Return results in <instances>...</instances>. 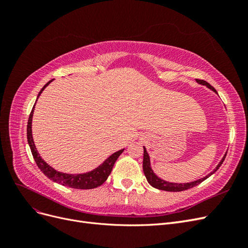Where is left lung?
Instances as JSON below:
<instances>
[{"mask_svg":"<svg viewBox=\"0 0 248 248\" xmlns=\"http://www.w3.org/2000/svg\"><path fill=\"white\" fill-rule=\"evenodd\" d=\"M197 81L199 82V84L205 85V86H207L209 89H211L212 91L216 92V90H215L211 85L208 84V82H207L206 80L197 79ZM216 93H217V92H216ZM226 156H227V153H226V155L223 156V158L221 159V161L218 163V166H217V167L215 168V170H214L212 172H210L209 175H207V176L204 177V178L199 179V180H197V181H193V182H190V183H183V184H182V183H170V182L164 181V180L158 178V177H157V176L154 174L152 169H151V167H150L149 154H148V152H147L146 148L144 147V160H142V170H144V174H145V176H146V178H147V181L149 182L150 185H152L153 187H155V188L160 189V190H166V191H174V192H175V191H183V190H186V189L192 188V187L201 184L202 181H205V180H206L207 178H209L210 176H211V175L213 174V172H215L217 170L219 169V167L222 164L224 158H226Z\"/></svg>","mask_w":248,"mask_h":248,"instance_id":"8db88e82","label":"left lung"}]
</instances>
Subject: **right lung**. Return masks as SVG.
Instances as JSON below:
<instances>
[{"label":"right lung","mask_w":248,"mask_h":248,"mask_svg":"<svg viewBox=\"0 0 248 248\" xmlns=\"http://www.w3.org/2000/svg\"><path fill=\"white\" fill-rule=\"evenodd\" d=\"M51 81H52V79L49 80L46 85H44V87L41 89V91L38 94V97L42 93L43 90L46 89ZM38 97H37V98H38ZM34 108H35V104L32 108L31 114H30V116H29V120H28L27 138H28L29 146H30V149H31V152H32V155L35 159V162L43 174L46 175L48 179L52 180L54 182H57L63 186L71 187V188H77V189H92V188H96V187H98L106 182L108 177L111 172L112 167H114L116 160L118 159V157L122 154L124 149L120 150V151L110 155L108 158L101 164V166L93 170L92 171L86 172V174L70 175V174H64V172L57 171L56 170L49 167L48 164L41 158L39 153L37 152V150H36L33 137H32V118H33Z\"/></svg>","instance_id":"obj_1"}]
</instances>
